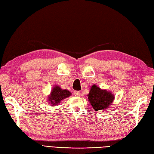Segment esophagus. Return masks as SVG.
<instances>
[{"label": "esophagus", "mask_w": 154, "mask_h": 154, "mask_svg": "<svg viewBox=\"0 0 154 154\" xmlns=\"http://www.w3.org/2000/svg\"><path fill=\"white\" fill-rule=\"evenodd\" d=\"M74 94L76 96H79L80 95V91H74Z\"/></svg>", "instance_id": "obj_1"}]
</instances>
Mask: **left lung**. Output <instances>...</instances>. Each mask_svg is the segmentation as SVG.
I'll return each mask as SVG.
<instances>
[{"mask_svg": "<svg viewBox=\"0 0 154 154\" xmlns=\"http://www.w3.org/2000/svg\"><path fill=\"white\" fill-rule=\"evenodd\" d=\"M87 96L88 101L96 111L109 108L114 100V96L111 92L102 90L96 85L91 87L89 94Z\"/></svg>", "mask_w": 154, "mask_h": 154, "instance_id": "obj_1", "label": "left lung"}]
</instances>
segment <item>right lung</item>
<instances>
[{"instance_id": "right-lung-1", "label": "right lung", "mask_w": 154, "mask_h": 154, "mask_svg": "<svg viewBox=\"0 0 154 154\" xmlns=\"http://www.w3.org/2000/svg\"><path fill=\"white\" fill-rule=\"evenodd\" d=\"M71 95V92L66 89H62L60 87L57 86L53 88L51 94L48 97V102L51 106H57L63 99H66Z\"/></svg>"}]
</instances>
